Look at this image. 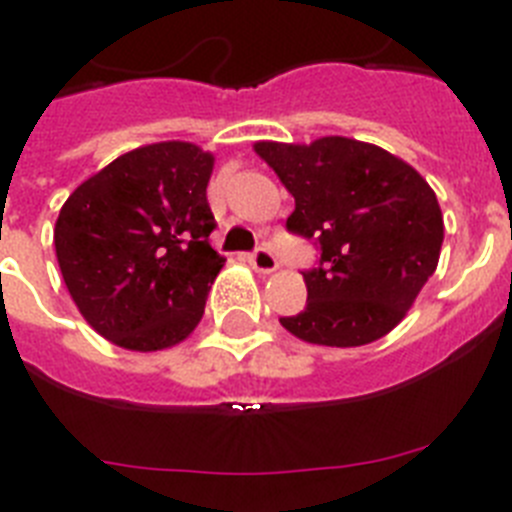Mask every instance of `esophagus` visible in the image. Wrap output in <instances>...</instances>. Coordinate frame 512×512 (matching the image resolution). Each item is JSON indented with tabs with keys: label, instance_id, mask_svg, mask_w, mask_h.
Masks as SVG:
<instances>
[{
	"label": "esophagus",
	"instance_id": "esophagus-1",
	"mask_svg": "<svg viewBox=\"0 0 512 512\" xmlns=\"http://www.w3.org/2000/svg\"><path fill=\"white\" fill-rule=\"evenodd\" d=\"M248 261H251L253 269L261 271V274H271V271L279 266L277 256H274V253H271L266 246H259L256 251L248 253Z\"/></svg>",
	"mask_w": 512,
	"mask_h": 512
}]
</instances>
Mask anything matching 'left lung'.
<instances>
[{
  "label": "left lung",
  "mask_w": 512,
  "mask_h": 512,
  "mask_svg": "<svg viewBox=\"0 0 512 512\" xmlns=\"http://www.w3.org/2000/svg\"><path fill=\"white\" fill-rule=\"evenodd\" d=\"M295 197L287 230L318 248L302 271L305 310L279 323L318 346H364L387 336L433 277L443 217L423 176L361 140L330 135L310 146L256 143Z\"/></svg>",
  "instance_id": "1"
}]
</instances>
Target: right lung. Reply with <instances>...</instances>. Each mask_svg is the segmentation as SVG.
I'll return each mask as SVG.
<instances>
[{
  "instance_id": "add662e5",
  "label": "right lung",
  "mask_w": 512,
  "mask_h": 512,
  "mask_svg": "<svg viewBox=\"0 0 512 512\" xmlns=\"http://www.w3.org/2000/svg\"><path fill=\"white\" fill-rule=\"evenodd\" d=\"M212 156L153 143L74 189L53 243L63 282L99 336L130 351L169 348L197 328L225 259L207 202Z\"/></svg>"
}]
</instances>
